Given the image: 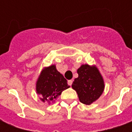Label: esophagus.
Wrapping results in <instances>:
<instances>
[{"label":"esophagus","instance_id":"34e87169","mask_svg":"<svg viewBox=\"0 0 132 132\" xmlns=\"http://www.w3.org/2000/svg\"><path fill=\"white\" fill-rule=\"evenodd\" d=\"M72 83H73V80H68V84H69V86H71Z\"/></svg>","mask_w":132,"mask_h":132}]
</instances>
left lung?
<instances>
[{
	"label": "left lung",
	"mask_w": 132,
	"mask_h": 132,
	"mask_svg": "<svg viewBox=\"0 0 132 132\" xmlns=\"http://www.w3.org/2000/svg\"><path fill=\"white\" fill-rule=\"evenodd\" d=\"M78 77L73 83L72 88L77 92L80 101L90 105L100 97L104 90V81L98 69L88 64L82 65L77 71Z\"/></svg>",
	"instance_id": "8db88e82"
}]
</instances>
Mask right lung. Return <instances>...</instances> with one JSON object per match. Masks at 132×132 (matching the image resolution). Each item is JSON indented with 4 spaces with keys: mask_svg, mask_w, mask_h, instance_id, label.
<instances>
[{
    "mask_svg": "<svg viewBox=\"0 0 132 132\" xmlns=\"http://www.w3.org/2000/svg\"><path fill=\"white\" fill-rule=\"evenodd\" d=\"M67 80L58 71L55 65L45 68L38 78L36 90L43 102H51L56 99L63 90L69 88Z\"/></svg>",
    "mask_w": 132,
    "mask_h": 132,
    "instance_id": "add662e5",
    "label": "right lung"
}]
</instances>
